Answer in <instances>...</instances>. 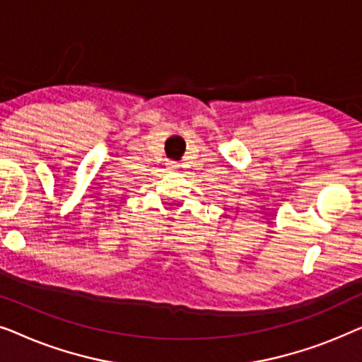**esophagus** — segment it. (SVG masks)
<instances>
[{
	"mask_svg": "<svg viewBox=\"0 0 362 362\" xmlns=\"http://www.w3.org/2000/svg\"><path fill=\"white\" fill-rule=\"evenodd\" d=\"M176 168H177L176 163H170V165H168V170H176Z\"/></svg>",
	"mask_w": 362,
	"mask_h": 362,
	"instance_id": "34e87169",
	"label": "esophagus"
}]
</instances>
